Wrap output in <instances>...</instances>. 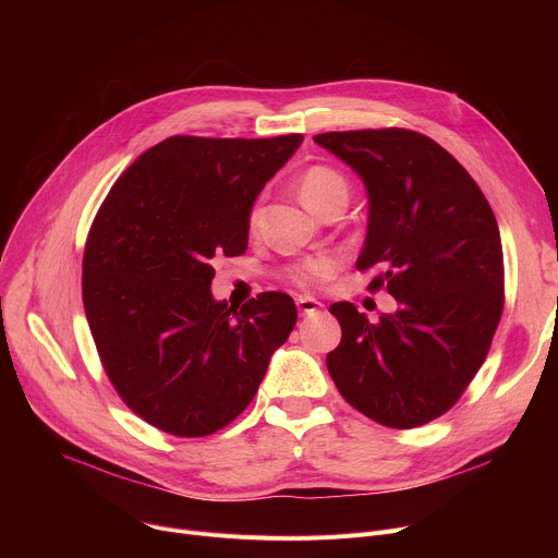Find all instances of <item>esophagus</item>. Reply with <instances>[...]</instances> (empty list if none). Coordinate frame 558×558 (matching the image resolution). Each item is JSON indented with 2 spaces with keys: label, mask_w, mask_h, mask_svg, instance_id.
Returning <instances> with one entry per match:
<instances>
[{
  "label": "esophagus",
  "mask_w": 558,
  "mask_h": 558,
  "mask_svg": "<svg viewBox=\"0 0 558 558\" xmlns=\"http://www.w3.org/2000/svg\"><path fill=\"white\" fill-rule=\"evenodd\" d=\"M296 307H299V312H301L303 316H310V314H316V312L324 310V303L312 299V296H299V299H296Z\"/></svg>",
  "instance_id": "esophagus-1"
}]
</instances>
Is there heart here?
I'll list each match as a JSON object with an SVG mask.
<instances>
[{"label": "heart", "instance_id": "obj_1", "mask_svg": "<svg viewBox=\"0 0 558 558\" xmlns=\"http://www.w3.org/2000/svg\"><path fill=\"white\" fill-rule=\"evenodd\" d=\"M299 194L310 210L320 215L328 208V205L348 198V183L337 169L314 165L301 173ZM257 221H259V208L255 205V208H251V213H248V230L251 232L257 228ZM332 271H335V259L316 257V259H307V262L299 264V267L291 271V280H294L296 284H312L316 280L328 278Z\"/></svg>", "mask_w": 558, "mask_h": 558}]
</instances>
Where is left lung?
Returning <instances> with one entry per match:
<instances>
[{"instance_id": "8db88e82", "label": "left lung", "mask_w": 558, "mask_h": 558, "mask_svg": "<svg viewBox=\"0 0 558 558\" xmlns=\"http://www.w3.org/2000/svg\"><path fill=\"white\" fill-rule=\"evenodd\" d=\"M353 169L368 196L357 269H377L393 314L371 324L335 303L341 343L328 353L339 393L396 429L425 425L459 400L490 348L505 305V259L495 215L477 183L441 144L407 131L314 137Z\"/></svg>"}]
</instances>
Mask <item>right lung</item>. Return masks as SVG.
<instances>
[{
    "instance_id": "1",
    "label": "right lung",
    "mask_w": 558,
    "mask_h": 558,
    "mask_svg": "<svg viewBox=\"0 0 558 558\" xmlns=\"http://www.w3.org/2000/svg\"><path fill=\"white\" fill-rule=\"evenodd\" d=\"M303 135H173L112 185L83 253V307L112 387L173 436L238 418L296 326V305L264 291L240 310L213 296L215 253L242 255L262 187Z\"/></svg>"
}]
</instances>
